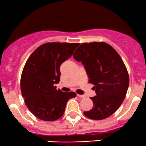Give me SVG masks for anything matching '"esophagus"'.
I'll return each instance as SVG.
<instances>
[{
    "label": "esophagus",
    "instance_id": "esophagus-1",
    "mask_svg": "<svg viewBox=\"0 0 146 146\" xmlns=\"http://www.w3.org/2000/svg\"><path fill=\"white\" fill-rule=\"evenodd\" d=\"M77 95H78V97H79V98H85V96L84 95H79V94H78Z\"/></svg>",
    "mask_w": 146,
    "mask_h": 146
}]
</instances>
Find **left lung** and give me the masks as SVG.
Returning a JSON list of instances; mask_svg holds the SVG:
<instances>
[{"mask_svg":"<svg viewBox=\"0 0 146 146\" xmlns=\"http://www.w3.org/2000/svg\"><path fill=\"white\" fill-rule=\"evenodd\" d=\"M73 58L84 66L88 82L94 84L96 95L91 110L84 112L91 119L101 120L110 117L119 108L129 86L126 67L118 53L104 42L82 43Z\"/></svg>","mask_w":146,"mask_h":146,"instance_id":"8db88e82","label":"left lung"}]
</instances>
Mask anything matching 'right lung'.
<instances>
[{"instance_id": "1", "label": "right lung", "mask_w": 146, "mask_h": 146, "mask_svg": "<svg viewBox=\"0 0 146 146\" xmlns=\"http://www.w3.org/2000/svg\"><path fill=\"white\" fill-rule=\"evenodd\" d=\"M79 43L48 42L38 47L26 62L21 79L25 104L34 116L43 121H55L64 113L74 92L56 89L60 65L73 55Z\"/></svg>"}]
</instances>
